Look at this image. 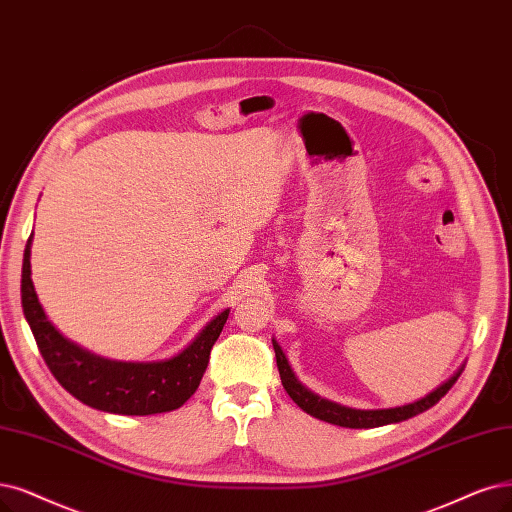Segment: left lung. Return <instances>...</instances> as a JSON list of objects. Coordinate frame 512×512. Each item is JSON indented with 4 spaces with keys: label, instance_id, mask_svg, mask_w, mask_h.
<instances>
[{
    "label": "left lung",
    "instance_id": "8db88e82",
    "mask_svg": "<svg viewBox=\"0 0 512 512\" xmlns=\"http://www.w3.org/2000/svg\"><path fill=\"white\" fill-rule=\"evenodd\" d=\"M272 344H274V352H276V365L280 371L282 386H285L291 399L306 413H310L312 418H318V420L335 424V426H344V428H377V426L409 420V418H413V415H418V413L430 409L432 405H437L449 392V388L458 382V377L464 369V367H460L449 377L447 382H443L437 390H432L430 394L424 396V399L415 401V403H409L403 407H390V409H352L346 405L333 403L329 399H323V396H318L312 390H308L295 377V373L287 361V356L278 346L276 339H272Z\"/></svg>",
    "mask_w": 512,
    "mask_h": 512
}]
</instances>
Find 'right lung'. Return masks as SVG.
<instances>
[{
	"label": "right lung",
	"instance_id": "add662e5",
	"mask_svg": "<svg viewBox=\"0 0 512 512\" xmlns=\"http://www.w3.org/2000/svg\"><path fill=\"white\" fill-rule=\"evenodd\" d=\"M31 238L25 246L21 301L44 361L59 384L88 407L118 415H151L179 409L192 396L208 365L211 348L230 310L208 323L179 354L156 363H124L92 354L69 342L50 323L31 280Z\"/></svg>",
	"mask_w": 512,
	"mask_h": 512
}]
</instances>
